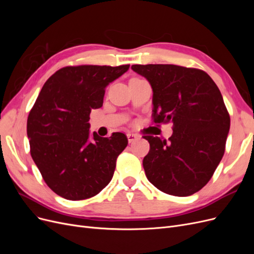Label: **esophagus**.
I'll return each instance as SVG.
<instances>
[{
    "instance_id": "1",
    "label": "esophagus",
    "mask_w": 254,
    "mask_h": 254,
    "mask_svg": "<svg viewBox=\"0 0 254 254\" xmlns=\"http://www.w3.org/2000/svg\"><path fill=\"white\" fill-rule=\"evenodd\" d=\"M127 137H128V142H129V143H132V142H134L135 140L139 139L140 136L137 135V134H135V133L128 132V133H127Z\"/></svg>"
}]
</instances>
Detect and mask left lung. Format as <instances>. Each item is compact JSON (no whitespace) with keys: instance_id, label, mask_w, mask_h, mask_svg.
Segmentation results:
<instances>
[{"instance_id":"1","label":"left lung","mask_w":254,"mask_h":254,"mask_svg":"<svg viewBox=\"0 0 254 254\" xmlns=\"http://www.w3.org/2000/svg\"><path fill=\"white\" fill-rule=\"evenodd\" d=\"M152 88V120L173 123L170 142L144 135L147 179L163 193L186 197L210 181L226 149L230 115L216 83L204 71L175 64H133Z\"/></svg>"}]
</instances>
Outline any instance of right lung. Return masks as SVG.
Instances as JSON below:
<instances>
[{
	"label": "right lung",
	"instance_id": "1",
	"mask_svg": "<svg viewBox=\"0 0 254 254\" xmlns=\"http://www.w3.org/2000/svg\"><path fill=\"white\" fill-rule=\"evenodd\" d=\"M129 64L64 66L44 83L27 119L30 155L48 187L67 200L97 195L111 181L127 136L90 135L92 109Z\"/></svg>",
	"mask_w": 254,
	"mask_h": 254
}]
</instances>
